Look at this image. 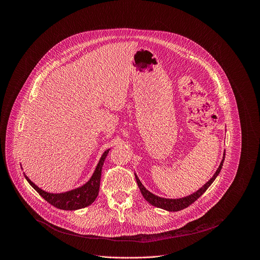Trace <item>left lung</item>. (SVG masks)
Here are the masks:
<instances>
[{
  "instance_id": "obj_1",
  "label": "left lung",
  "mask_w": 260,
  "mask_h": 260,
  "mask_svg": "<svg viewBox=\"0 0 260 260\" xmlns=\"http://www.w3.org/2000/svg\"><path fill=\"white\" fill-rule=\"evenodd\" d=\"M224 158H225V152H223V157H222V160L218 167V169L216 170L215 174L213 175V177L206 183L204 184V186H202L199 190H197L196 192L187 196V197H184V198H181V199H165V198H160V197H157L153 193H151L149 190H147L144 185L141 183L140 179L138 178V176L136 175L135 173V177H136V181L138 183V186L141 190V193L142 196L144 197V199L149 203L150 205L154 206V207H157V208H160V209H164L166 211H169V212H177V211H181L185 208H187L188 206H190L192 203H194L202 194H204V192L210 187V185L214 182V180L217 178V176L219 175L221 169H222V166H223V161H224Z\"/></svg>"
}]
</instances>
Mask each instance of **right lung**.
Wrapping results in <instances>:
<instances>
[{
    "instance_id": "1",
    "label": "right lung",
    "mask_w": 260,
    "mask_h": 260,
    "mask_svg": "<svg viewBox=\"0 0 260 260\" xmlns=\"http://www.w3.org/2000/svg\"><path fill=\"white\" fill-rule=\"evenodd\" d=\"M109 150H106L103 155L101 156L96 168L92 174V176L90 177V179L83 184L82 186L72 189L66 192H61V193H51V192H47L43 189H41L40 187L37 186V185L30 181V179L25 176L24 177L26 179V181L29 183L30 186L38 192L45 201H47L50 205L54 206L57 209L60 210H66V211H75V210H79V209H83L89 205H91L98 194H99V190H100V182H101V175H102V169H103V165L104 161L109 153Z\"/></svg>"
}]
</instances>
